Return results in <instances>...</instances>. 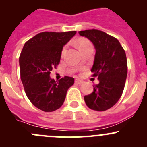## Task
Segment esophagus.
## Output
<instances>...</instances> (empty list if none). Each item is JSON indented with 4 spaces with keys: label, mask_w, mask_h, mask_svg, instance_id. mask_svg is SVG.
<instances>
[{
    "label": "esophagus",
    "mask_w": 147,
    "mask_h": 147,
    "mask_svg": "<svg viewBox=\"0 0 147 147\" xmlns=\"http://www.w3.org/2000/svg\"><path fill=\"white\" fill-rule=\"evenodd\" d=\"M83 82H83L82 80H80V79H76V80H75V83H76V84H82Z\"/></svg>",
    "instance_id": "obj_1"
}]
</instances>
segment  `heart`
<instances>
[{"mask_svg":"<svg viewBox=\"0 0 147 147\" xmlns=\"http://www.w3.org/2000/svg\"><path fill=\"white\" fill-rule=\"evenodd\" d=\"M78 47H79V49L81 51L83 48L86 47L87 46L91 45V42H90L88 40L86 39V38H80L78 41ZM65 49H66V47H63V50H62V55L64 54Z\"/></svg>","mask_w":147,"mask_h":147,"instance_id":"obj_1","label":"heart"}]
</instances>
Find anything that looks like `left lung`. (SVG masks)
<instances>
[{"label":"left lung","instance_id":"left-lung-1","mask_svg":"<svg viewBox=\"0 0 147 147\" xmlns=\"http://www.w3.org/2000/svg\"><path fill=\"white\" fill-rule=\"evenodd\" d=\"M92 42L96 49L92 77H98L100 83L94 91L84 96V102L91 109L105 111L113 107L122 94L127 75L126 53L115 37L97 29L79 31Z\"/></svg>","mask_w":147,"mask_h":147}]
</instances>
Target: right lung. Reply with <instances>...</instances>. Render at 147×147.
<instances>
[{
  "label": "right lung",
  "instance_id": "add662e5",
  "mask_svg": "<svg viewBox=\"0 0 147 147\" xmlns=\"http://www.w3.org/2000/svg\"><path fill=\"white\" fill-rule=\"evenodd\" d=\"M76 34L42 32L25 43L19 57L20 79L31 103L44 112H53L64 102L73 78L65 76L59 81L50 77L60 62L63 47Z\"/></svg>",
  "mask_w": 147,
  "mask_h": 147
}]
</instances>
